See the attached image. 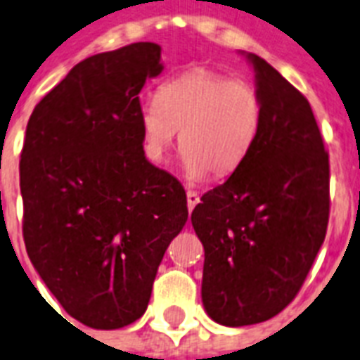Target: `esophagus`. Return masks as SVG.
I'll return each instance as SVG.
<instances>
[{
    "label": "esophagus",
    "mask_w": 360,
    "mask_h": 360,
    "mask_svg": "<svg viewBox=\"0 0 360 360\" xmlns=\"http://www.w3.org/2000/svg\"><path fill=\"white\" fill-rule=\"evenodd\" d=\"M200 202V194L196 191H186V205H188V211H192Z\"/></svg>",
    "instance_id": "1"
}]
</instances>
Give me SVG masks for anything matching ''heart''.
Masks as SVG:
<instances>
[{
    "label": "heart",
    "instance_id": "heart-1",
    "mask_svg": "<svg viewBox=\"0 0 360 360\" xmlns=\"http://www.w3.org/2000/svg\"><path fill=\"white\" fill-rule=\"evenodd\" d=\"M262 120V101L251 82L211 70H191L162 82L156 101L139 107L137 124L145 156L168 160L177 141L188 179L224 177L253 149Z\"/></svg>",
    "mask_w": 360,
    "mask_h": 360
}]
</instances>
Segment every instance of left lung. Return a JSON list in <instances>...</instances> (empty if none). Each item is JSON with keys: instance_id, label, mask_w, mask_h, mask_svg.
Instances as JSON below:
<instances>
[{"instance_id": "obj_1", "label": "left lung", "mask_w": 360, "mask_h": 360, "mask_svg": "<svg viewBox=\"0 0 360 360\" xmlns=\"http://www.w3.org/2000/svg\"><path fill=\"white\" fill-rule=\"evenodd\" d=\"M262 120L253 149L191 215L205 251L202 302L224 326L257 325L300 290L328 224V155L309 101L253 52Z\"/></svg>"}]
</instances>
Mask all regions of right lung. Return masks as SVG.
I'll return each instance as SVG.
<instances>
[{
	"label": "right lung",
	"mask_w": 360,
	"mask_h": 360,
	"mask_svg": "<svg viewBox=\"0 0 360 360\" xmlns=\"http://www.w3.org/2000/svg\"><path fill=\"white\" fill-rule=\"evenodd\" d=\"M164 70L160 45L82 60L35 105L20 155L27 257L68 314L113 330L147 309L186 194L145 156L139 92Z\"/></svg>",
	"instance_id": "add662e5"
}]
</instances>
